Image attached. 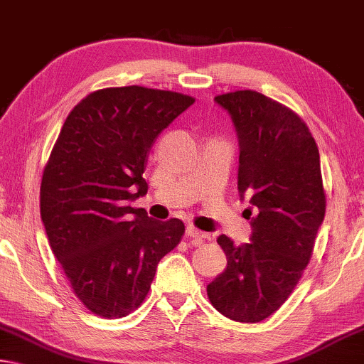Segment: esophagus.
Wrapping results in <instances>:
<instances>
[{"mask_svg":"<svg viewBox=\"0 0 364 364\" xmlns=\"http://www.w3.org/2000/svg\"><path fill=\"white\" fill-rule=\"evenodd\" d=\"M186 236H187V237H192V239H197V240H201V239L206 237V234L198 231L197 228L187 226V229H186Z\"/></svg>","mask_w":364,"mask_h":364,"instance_id":"obj_1","label":"esophagus"}]
</instances>
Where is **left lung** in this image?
<instances>
[{
  "mask_svg": "<svg viewBox=\"0 0 364 364\" xmlns=\"http://www.w3.org/2000/svg\"><path fill=\"white\" fill-rule=\"evenodd\" d=\"M239 139L237 190L252 205V236L218 244L228 267L208 287L210 303L231 321L260 322L298 284L326 215L321 159L309 128L293 110L255 91L216 96Z\"/></svg>",
  "mask_w": 364,
  "mask_h": 364,
  "instance_id": "1",
  "label": "left lung"
}]
</instances>
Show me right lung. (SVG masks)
<instances>
[{"label": "right lung", "instance_id": "right-lung-1", "mask_svg": "<svg viewBox=\"0 0 364 364\" xmlns=\"http://www.w3.org/2000/svg\"><path fill=\"white\" fill-rule=\"evenodd\" d=\"M193 97L141 86L91 92L66 117L43 169L41 216L73 291L100 317L143 303L159 260L186 232L132 201L148 192L149 149Z\"/></svg>", "mask_w": 364, "mask_h": 364}]
</instances>
